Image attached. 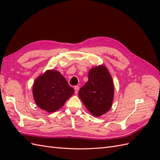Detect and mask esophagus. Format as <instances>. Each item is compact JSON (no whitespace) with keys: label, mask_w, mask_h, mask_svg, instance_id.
Instances as JSON below:
<instances>
[{"label":"esophagus","mask_w":160,"mask_h":160,"mask_svg":"<svg viewBox=\"0 0 160 160\" xmlns=\"http://www.w3.org/2000/svg\"><path fill=\"white\" fill-rule=\"evenodd\" d=\"M79 89H80V87H79V86H75L74 87V89H75V93H78V91H79Z\"/></svg>","instance_id":"esophagus-1"}]
</instances>
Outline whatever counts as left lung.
<instances>
[{"label":"left lung","mask_w":160,"mask_h":160,"mask_svg":"<svg viewBox=\"0 0 160 160\" xmlns=\"http://www.w3.org/2000/svg\"><path fill=\"white\" fill-rule=\"evenodd\" d=\"M88 78L78 94L88 111L94 116H100L111 107L114 95L113 80L103 65L92 68Z\"/></svg>","instance_id":"obj_1"}]
</instances>
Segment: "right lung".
Here are the masks:
<instances>
[{"mask_svg": "<svg viewBox=\"0 0 160 160\" xmlns=\"http://www.w3.org/2000/svg\"><path fill=\"white\" fill-rule=\"evenodd\" d=\"M71 87L62 74L49 70L38 77L33 86V95L37 106L49 113L58 110L72 96Z\"/></svg>", "mask_w": 160, "mask_h": 160, "instance_id": "1", "label": "right lung"}]
</instances>
